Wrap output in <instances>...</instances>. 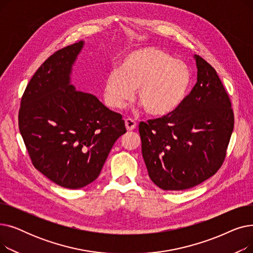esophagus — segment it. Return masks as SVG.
<instances>
[{
  "instance_id": "1",
  "label": "esophagus",
  "mask_w": 253,
  "mask_h": 253,
  "mask_svg": "<svg viewBox=\"0 0 253 253\" xmlns=\"http://www.w3.org/2000/svg\"><path fill=\"white\" fill-rule=\"evenodd\" d=\"M125 126H126V129L128 131H131V130H133L136 127V122L134 121V120L128 118V119L125 120Z\"/></svg>"
}]
</instances>
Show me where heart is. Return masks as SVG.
<instances>
[{
  "mask_svg": "<svg viewBox=\"0 0 253 253\" xmlns=\"http://www.w3.org/2000/svg\"><path fill=\"white\" fill-rule=\"evenodd\" d=\"M191 82L189 66L172 58L160 48L148 47L133 51L112 70L104 80L103 99L113 110L124 108L134 96L152 116L173 112L182 102Z\"/></svg>",
  "mask_w": 253,
  "mask_h": 253,
  "instance_id": "1",
  "label": "heart"
}]
</instances>
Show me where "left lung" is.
<instances>
[{"instance_id":"obj_1","label":"left lung","mask_w":253,"mask_h":253,"mask_svg":"<svg viewBox=\"0 0 253 253\" xmlns=\"http://www.w3.org/2000/svg\"><path fill=\"white\" fill-rule=\"evenodd\" d=\"M195 58L197 83L190 94L173 112L138 126L149 176L165 191L191 189L213 176L234 129L232 102L216 71Z\"/></svg>"}]
</instances>
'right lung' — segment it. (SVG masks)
<instances>
[{
  "instance_id": "add662e5",
  "label": "right lung",
  "mask_w": 253,
  "mask_h": 253,
  "mask_svg": "<svg viewBox=\"0 0 253 253\" xmlns=\"http://www.w3.org/2000/svg\"><path fill=\"white\" fill-rule=\"evenodd\" d=\"M83 42L49 56L26 86L18 126L34 167L66 189L94 181L115 141L126 132L122 116L70 85Z\"/></svg>"
}]
</instances>
